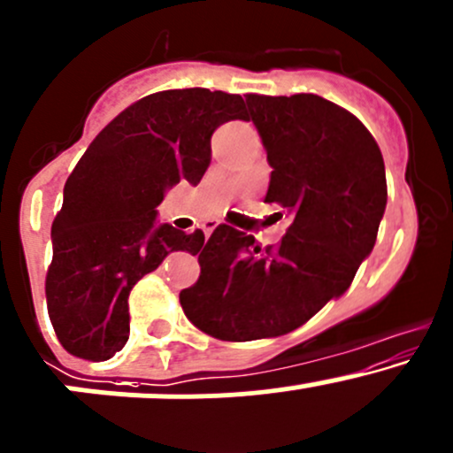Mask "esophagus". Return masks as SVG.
I'll return each instance as SVG.
<instances>
[{
  "label": "esophagus",
  "mask_w": 453,
  "mask_h": 453,
  "mask_svg": "<svg viewBox=\"0 0 453 453\" xmlns=\"http://www.w3.org/2000/svg\"><path fill=\"white\" fill-rule=\"evenodd\" d=\"M217 226H219V221H206V223H203V234H206V239L212 234V230Z\"/></svg>",
  "instance_id": "esophagus-1"
}]
</instances>
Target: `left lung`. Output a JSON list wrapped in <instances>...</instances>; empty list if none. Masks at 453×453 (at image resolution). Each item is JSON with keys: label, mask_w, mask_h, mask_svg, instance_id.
<instances>
[{"label": "left lung", "mask_w": 453, "mask_h": 453, "mask_svg": "<svg viewBox=\"0 0 453 453\" xmlns=\"http://www.w3.org/2000/svg\"><path fill=\"white\" fill-rule=\"evenodd\" d=\"M271 171L266 203L290 226L278 245L217 226L202 273L180 293L193 326L219 341L282 336L349 288L387 208L384 158L354 114L312 93L245 95Z\"/></svg>", "instance_id": "obj_1"}]
</instances>
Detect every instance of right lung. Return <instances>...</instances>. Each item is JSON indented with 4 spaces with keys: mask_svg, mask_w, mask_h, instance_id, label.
<instances>
[{
    "mask_svg": "<svg viewBox=\"0 0 453 453\" xmlns=\"http://www.w3.org/2000/svg\"><path fill=\"white\" fill-rule=\"evenodd\" d=\"M241 95L208 88L151 93L112 119L65 184L51 226L47 311L60 345L78 358H112L130 339L127 297L171 251H199L203 232L156 223L175 184H199L211 136L245 119Z\"/></svg>",
    "mask_w": 453,
    "mask_h": 453,
    "instance_id": "1",
    "label": "right lung"
}]
</instances>
